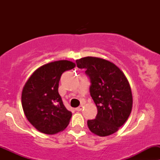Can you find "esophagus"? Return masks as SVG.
Masks as SVG:
<instances>
[{
    "mask_svg": "<svg viewBox=\"0 0 160 160\" xmlns=\"http://www.w3.org/2000/svg\"><path fill=\"white\" fill-rule=\"evenodd\" d=\"M82 109H83V105H80V106H79L78 108H76V111H81Z\"/></svg>",
    "mask_w": 160,
    "mask_h": 160,
    "instance_id": "1",
    "label": "esophagus"
}]
</instances>
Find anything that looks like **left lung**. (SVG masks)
Returning <instances> with one entry per match:
<instances>
[{
  "label": "left lung",
  "instance_id": "1",
  "mask_svg": "<svg viewBox=\"0 0 160 160\" xmlns=\"http://www.w3.org/2000/svg\"><path fill=\"white\" fill-rule=\"evenodd\" d=\"M90 78V93L98 108L96 118L88 121L90 132L99 136L114 133L129 117L132 94L129 83L122 70L101 58L83 57L76 60Z\"/></svg>",
  "mask_w": 160,
  "mask_h": 160
}]
</instances>
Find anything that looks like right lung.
<instances>
[{"label": "right lung", "mask_w": 160, "mask_h": 160, "mask_svg": "<svg viewBox=\"0 0 160 160\" xmlns=\"http://www.w3.org/2000/svg\"><path fill=\"white\" fill-rule=\"evenodd\" d=\"M75 66L68 60L49 62L37 69L25 84L22 108L28 122L40 132L53 135L70 123L72 112L64 106L58 88L62 74Z\"/></svg>", "instance_id": "add662e5"}]
</instances>
